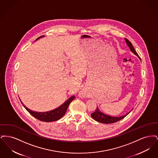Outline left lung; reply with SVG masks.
I'll list each match as a JSON object with an SVG mask.
<instances>
[{"instance_id": "8db88e82", "label": "left lung", "mask_w": 158, "mask_h": 158, "mask_svg": "<svg viewBox=\"0 0 158 158\" xmlns=\"http://www.w3.org/2000/svg\"><path fill=\"white\" fill-rule=\"evenodd\" d=\"M125 40H126V42L127 44L128 47L130 49L131 52L133 54H135V56H137L139 58V56L138 54L136 52L135 49L134 48V47L132 45V44L131 43V42L130 41H128L127 39H126V38H125ZM130 113V111L129 113H128L127 114H126V115L121 116V117H113V116L108 115L107 114H105L104 113L101 112L99 110V108L97 107L95 111L91 114V117L95 120L99 122V123H104V124H110V123H115L117 121L120 120L121 119H123V118H124L126 116H127Z\"/></svg>"}]
</instances>
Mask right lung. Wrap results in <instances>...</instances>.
Masks as SVG:
<instances>
[{
    "label": "right lung",
    "mask_w": 158,
    "mask_h": 158,
    "mask_svg": "<svg viewBox=\"0 0 158 158\" xmlns=\"http://www.w3.org/2000/svg\"><path fill=\"white\" fill-rule=\"evenodd\" d=\"M44 37V35L40 36V37L38 38L36 40H37L41 38ZM75 98V95L72 96L71 97L69 98L68 100H66L62 105H60L57 108H55L53 110L47 111V112L34 111L32 110H31L30 109H28L27 107H26L25 105H24V104L22 102V101H21V103L23 104L24 108L29 113H30L33 117H34L38 120L42 121H45V122H52V121H54L59 120L65 114L69 105Z\"/></svg>",
    "instance_id": "obj_1"
}]
</instances>
